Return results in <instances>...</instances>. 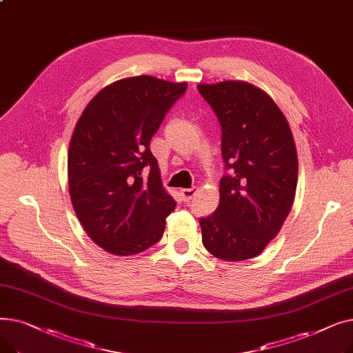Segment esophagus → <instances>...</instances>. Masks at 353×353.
Listing matches in <instances>:
<instances>
[{"label": "esophagus", "instance_id": "obj_1", "mask_svg": "<svg viewBox=\"0 0 353 353\" xmlns=\"http://www.w3.org/2000/svg\"><path fill=\"white\" fill-rule=\"evenodd\" d=\"M180 194L183 197L184 201H190L196 194H197V189L196 188H192V189H181L180 190Z\"/></svg>", "mask_w": 353, "mask_h": 353}]
</instances>
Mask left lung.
Instances as JSON below:
<instances>
[{"label": "left lung", "mask_w": 353, "mask_h": 353, "mask_svg": "<svg viewBox=\"0 0 353 353\" xmlns=\"http://www.w3.org/2000/svg\"><path fill=\"white\" fill-rule=\"evenodd\" d=\"M221 127L226 174L216 212L200 219L201 242L214 257L242 262L281 232L298 184L289 123L266 91L246 81L199 84Z\"/></svg>", "instance_id": "1"}]
</instances>
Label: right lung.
<instances>
[{"instance_id":"right-lung-1","label":"right lung","mask_w":353,"mask_h":353,"mask_svg":"<svg viewBox=\"0 0 353 353\" xmlns=\"http://www.w3.org/2000/svg\"><path fill=\"white\" fill-rule=\"evenodd\" d=\"M186 90V81L121 79L91 99L74 127L67 161L72 208L88 237L111 254L133 256L157 243L176 208L148 145Z\"/></svg>"}]
</instances>
